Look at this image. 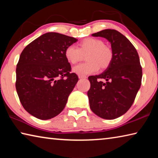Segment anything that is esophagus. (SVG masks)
<instances>
[{"label":"esophagus","mask_w":158,"mask_h":158,"mask_svg":"<svg viewBox=\"0 0 158 158\" xmlns=\"http://www.w3.org/2000/svg\"><path fill=\"white\" fill-rule=\"evenodd\" d=\"M79 79H85V78H86V76H84V75H79Z\"/></svg>","instance_id":"esophagus-1"}]
</instances>
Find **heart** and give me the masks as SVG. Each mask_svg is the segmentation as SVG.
<instances>
[{
  "mask_svg": "<svg viewBox=\"0 0 158 158\" xmlns=\"http://www.w3.org/2000/svg\"><path fill=\"white\" fill-rule=\"evenodd\" d=\"M85 56L87 61L73 68V72L79 75L95 73L99 68L105 69L109 68L114 59V52L110 47L105 45L102 40L85 38L79 42L78 48L70 45L65 50L66 60L71 64H75Z\"/></svg>",
  "mask_w": 158,
  "mask_h": 158,
  "instance_id": "heart-1",
  "label": "heart"
}]
</instances>
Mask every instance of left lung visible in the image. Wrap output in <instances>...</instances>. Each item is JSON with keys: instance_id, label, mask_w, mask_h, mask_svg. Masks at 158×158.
Masks as SVG:
<instances>
[{"instance_id": "1", "label": "left lung", "mask_w": 158, "mask_h": 158, "mask_svg": "<svg viewBox=\"0 0 158 158\" xmlns=\"http://www.w3.org/2000/svg\"><path fill=\"white\" fill-rule=\"evenodd\" d=\"M92 35L105 37L110 42L114 59L104 73L89 77L90 107L102 118L114 119L129 110L140 89L139 57L133 44L118 31L105 29Z\"/></svg>"}]
</instances>
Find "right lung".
I'll use <instances>...</instances> for the list:
<instances>
[{
  "mask_svg": "<svg viewBox=\"0 0 158 158\" xmlns=\"http://www.w3.org/2000/svg\"><path fill=\"white\" fill-rule=\"evenodd\" d=\"M77 40L51 32L37 37L21 52L16 69V89L23 107L37 118H52L65 108L79 80L75 73H70L65 50Z\"/></svg>",
  "mask_w": 158,
  "mask_h": 158,
  "instance_id": "right-lung-1",
  "label": "right lung"
}]
</instances>
